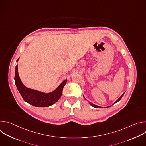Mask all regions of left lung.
I'll return each instance as SVG.
<instances>
[{
  "instance_id": "left-lung-1",
  "label": "left lung",
  "mask_w": 146,
  "mask_h": 146,
  "mask_svg": "<svg viewBox=\"0 0 146 146\" xmlns=\"http://www.w3.org/2000/svg\"><path fill=\"white\" fill-rule=\"evenodd\" d=\"M124 93H125V92H124ZM124 93H123V94H122V95L120 96V98H119L118 100H117L115 101V102L114 103H117V102H118V101H119V100H120V99L122 98V97L123 96V95ZM90 105H91L92 106H93V107H94V108H103L102 107H100V106H97V105H94V104H93V103H91V102H90ZM109 107H110V106H109ZM109 107H106L105 108H109Z\"/></svg>"
}]
</instances>
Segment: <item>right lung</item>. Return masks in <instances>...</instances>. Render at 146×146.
<instances>
[{"instance_id":"right-lung-1","label":"right lung","mask_w":146,"mask_h":146,"mask_svg":"<svg viewBox=\"0 0 146 146\" xmlns=\"http://www.w3.org/2000/svg\"><path fill=\"white\" fill-rule=\"evenodd\" d=\"M19 58L17 59L18 61ZM14 80L17 88L24 100L35 107H48L56 102L62 94V91L67 82L65 80L53 92L46 94L28 88L24 86L18 73V66L15 67Z\"/></svg>"}]
</instances>
